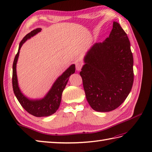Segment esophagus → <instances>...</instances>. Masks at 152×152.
Returning a JSON list of instances; mask_svg holds the SVG:
<instances>
[{
	"mask_svg": "<svg viewBox=\"0 0 152 152\" xmlns=\"http://www.w3.org/2000/svg\"><path fill=\"white\" fill-rule=\"evenodd\" d=\"M82 67V64L81 63H76V69L77 71H80Z\"/></svg>",
	"mask_w": 152,
	"mask_h": 152,
	"instance_id": "obj_1",
	"label": "esophagus"
}]
</instances>
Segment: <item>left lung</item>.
Segmentation results:
<instances>
[{"label": "left lung", "mask_w": 152, "mask_h": 152, "mask_svg": "<svg viewBox=\"0 0 152 152\" xmlns=\"http://www.w3.org/2000/svg\"><path fill=\"white\" fill-rule=\"evenodd\" d=\"M84 63L80 74L91 107L102 112L119 107L132 89L134 72L130 42L118 23L104 42L91 48Z\"/></svg>", "instance_id": "8db88e82"}]
</instances>
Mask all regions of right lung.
Returning a JSON list of instances; mask_svg holds the SVG:
<instances>
[{
	"instance_id": "obj_1",
	"label": "right lung",
	"mask_w": 152,
	"mask_h": 152,
	"mask_svg": "<svg viewBox=\"0 0 152 152\" xmlns=\"http://www.w3.org/2000/svg\"><path fill=\"white\" fill-rule=\"evenodd\" d=\"M40 28L32 31L23 38L19 44L18 51L13 63L12 86L16 98L25 110L36 117H46L54 114L59 108L61 101V96L69 80V76L75 72V64H72L69 69L64 71L62 75L56 80L50 91L43 99L39 100L29 99L23 94L18 86V77L16 74V64L18 59L19 50L25 41L34 36L35 34L40 32Z\"/></svg>"
}]
</instances>
